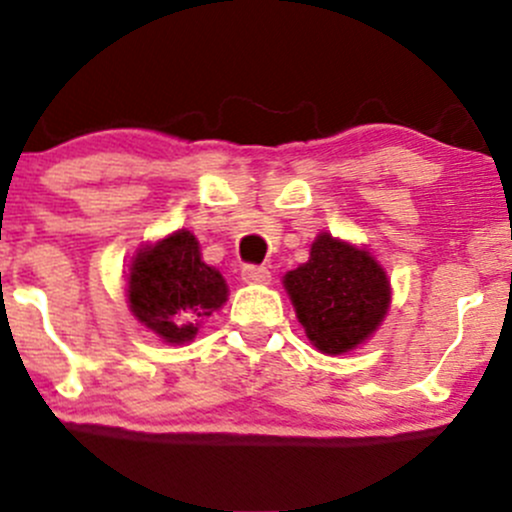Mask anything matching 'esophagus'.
Here are the masks:
<instances>
[{
	"instance_id": "esophagus-1",
	"label": "esophagus",
	"mask_w": 512,
	"mask_h": 512,
	"mask_svg": "<svg viewBox=\"0 0 512 512\" xmlns=\"http://www.w3.org/2000/svg\"><path fill=\"white\" fill-rule=\"evenodd\" d=\"M241 280H244V283L263 285L271 280V271H268L266 266H254V263H249V266L241 268Z\"/></svg>"
}]
</instances>
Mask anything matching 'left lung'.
I'll use <instances>...</instances> for the list:
<instances>
[{"mask_svg": "<svg viewBox=\"0 0 512 512\" xmlns=\"http://www.w3.org/2000/svg\"><path fill=\"white\" fill-rule=\"evenodd\" d=\"M310 342L324 354L354 349L376 332L390 302L386 271L366 251L320 234L310 261L285 276Z\"/></svg>", "mask_w": 512, "mask_h": 512, "instance_id": "8db88e82", "label": "left lung"}]
</instances>
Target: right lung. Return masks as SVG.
<instances>
[{"instance_id": "right-lung-1", "label": "right lung", "mask_w": 512, "mask_h": 512, "mask_svg": "<svg viewBox=\"0 0 512 512\" xmlns=\"http://www.w3.org/2000/svg\"><path fill=\"white\" fill-rule=\"evenodd\" d=\"M227 300V283L200 258L190 232H175L136 256L129 273V307L139 322L170 344L190 342L197 322Z\"/></svg>"}]
</instances>
